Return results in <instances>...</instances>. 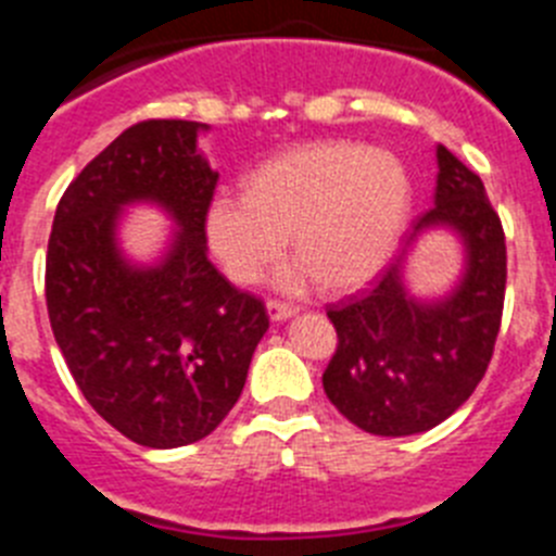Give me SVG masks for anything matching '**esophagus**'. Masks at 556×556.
Listing matches in <instances>:
<instances>
[{
    "label": "esophagus",
    "instance_id": "1",
    "mask_svg": "<svg viewBox=\"0 0 556 556\" xmlns=\"http://www.w3.org/2000/svg\"><path fill=\"white\" fill-rule=\"evenodd\" d=\"M267 314H269V320H273V323H287L289 317H294V314H298V308L287 306V303L269 301L267 303Z\"/></svg>",
    "mask_w": 556,
    "mask_h": 556
}]
</instances>
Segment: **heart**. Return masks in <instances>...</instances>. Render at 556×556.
Listing matches in <instances>:
<instances>
[{"label": "heart", "instance_id": "b5f03b06", "mask_svg": "<svg viewBox=\"0 0 556 556\" xmlns=\"http://www.w3.org/2000/svg\"><path fill=\"white\" fill-rule=\"evenodd\" d=\"M409 203V175L392 152L323 141L269 159L244 194H217L205 208V236L236 283H253L289 233L301 258L275 275L278 287L303 292L323 281L351 292L390 262Z\"/></svg>", "mask_w": 556, "mask_h": 556}]
</instances>
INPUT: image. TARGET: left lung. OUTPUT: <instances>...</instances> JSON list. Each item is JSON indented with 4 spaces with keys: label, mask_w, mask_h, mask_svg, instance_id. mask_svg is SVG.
<instances>
[{
    "label": "left lung",
    "mask_w": 556,
    "mask_h": 556,
    "mask_svg": "<svg viewBox=\"0 0 556 556\" xmlns=\"http://www.w3.org/2000/svg\"><path fill=\"white\" fill-rule=\"evenodd\" d=\"M454 235L463 264L440 295L408 283V258L429 232ZM507 283V244L476 172L437 144L434 205L412 225L376 287L328 320L339 337L323 372L328 401L362 431L409 437L454 415L493 356Z\"/></svg>",
    "instance_id": "left-lung-1"
}]
</instances>
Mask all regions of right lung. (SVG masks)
Returning <instances> with one entry per match:
<instances>
[{"label":"right lung","instance_id":"obj_1","mask_svg":"<svg viewBox=\"0 0 556 556\" xmlns=\"http://www.w3.org/2000/svg\"><path fill=\"white\" fill-rule=\"evenodd\" d=\"M208 125L127 127L68 186L47 250V308L68 372L97 415L144 448H180L217 429L242 395L267 333L264 303L208 262L205 208L219 172ZM173 223L152 260L121 244L130 207Z\"/></svg>","mask_w":556,"mask_h":556}]
</instances>
